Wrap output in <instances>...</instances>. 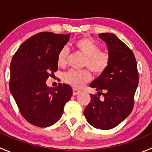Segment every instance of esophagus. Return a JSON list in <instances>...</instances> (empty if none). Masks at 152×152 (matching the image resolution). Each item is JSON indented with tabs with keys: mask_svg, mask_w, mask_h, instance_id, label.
<instances>
[{
	"mask_svg": "<svg viewBox=\"0 0 152 152\" xmlns=\"http://www.w3.org/2000/svg\"><path fill=\"white\" fill-rule=\"evenodd\" d=\"M81 90H79V89H76V88H73V96H76V95H79V93H81Z\"/></svg>",
	"mask_w": 152,
	"mask_h": 152,
	"instance_id": "34e87169",
	"label": "esophagus"
}]
</instances>
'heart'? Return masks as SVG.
<instances>
[{
    "instance_id": "obj_1",
    "label": "heart",
    "mask_w": 152,
    "mask_h": 152,
    "mask_svg": "<svg viewBox=\"0 0 152 152\" xmlns=\"http://www.w3.org/2000/svg\"><path fill=\"white\" fill-rule=\"evenodd\" d=\"M74 47L79 52L85 56L84 66L87 67L95 74H102L110 65V56L106 50H99V47L95 42L88 38H82L74 43ZM67 51L66 48L61 49L57 56V65L64 67L67 64ZM91 79V74L88 70H70L63 76V81L67 85L79 88Z\"/></svg>"
}]
</instances>
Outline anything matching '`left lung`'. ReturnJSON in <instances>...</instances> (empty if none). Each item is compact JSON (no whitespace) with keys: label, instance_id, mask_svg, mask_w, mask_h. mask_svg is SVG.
Wrapping results in <instances>:
<instances>
[{"label":"left lung","instance_id":"left-lung-1","mask_svg":"<svg viewBox=\"0 0 152 152\" xmlns=\"http://www.w3.org/2000/svg\"><path fill=\"white\" fill-rule=\"evenodd\" d=\"M107 44L110 56L107 70L95 79L90 87L100 95L90 94L91 100L85 110L87 121L100 129H110L118 125L131 113L138 85L137 62L131 49L112 33L99 34ZM102 90L105 91L102 94Z\"/></svg>","mask_w":152,"mask_h":152}]
</instances>
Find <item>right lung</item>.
Instances as JSON below:
<instances>
[{"label":"right lung","mask_w":152,"mask_h":152,"mask_svg":"<svg viewBox=\"0 0 152 152\" xmlns=\"http://www.w3.org/2000/svg\"><path fill=\"white\" fill-rule=\"evenodd\" d=\"M70 34L40 32L23 42L10 64V90L23 117L32 125L47 127L62 117L73 90L67 84L54 89L46 80L58 69L57 56Z\"/></svg>","instance_id":"obj_1"}]
</instances>
